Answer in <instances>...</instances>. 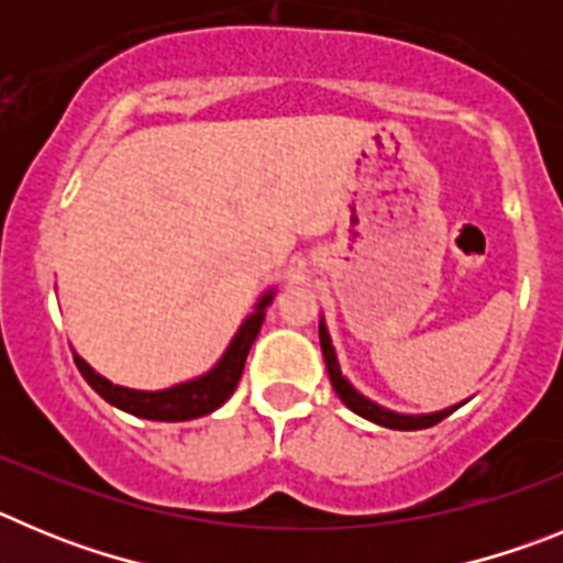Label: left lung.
I'll list each match as a JSON object with an SVG mask.
<instances>
[{
    "instance_id": "left-lung-1",
    "label": "left lung",
    "mask_w": 563,
    "mask_h": 563,
    "mask_svg": "<svg viewBox=\"0 0 563 563\" xmlns=\"http://www.w3.org/2000/svg\"><path fill=\"white\" fill-rule=\"evenodd\" d=\"M318 338H321V352H324V363H327V372H330L332 389H335V395L341 397L343 406L355 411V415H361L363 420L377 422V426H386V429H395V431H417V429H429V426H437V422L445 420L451 411H456L462 402H465V400L454 402V406H449V409L429 411V415H402V411L386 409V406H380V402H375V400H369L366 395H361V391H357L355 386L346 380V375L341 372V363H338L335 346H332V338H330V330H327L324 316H321V324H318Z\"/></svg>"
}]
</instances>
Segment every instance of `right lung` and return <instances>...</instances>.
Here are the masks:
<instances>
[{
	"label": "right lung",
	"instance_id": "1",
	"mask_svg": "<svg viewBox=\"0 0 563 563\" xmlns=\"http://www.w3.org/2000/svg\"><path fill=\"white\" fill-rule=\"evenodd\" d=\"M273 296H276V287L265 290L258 296L256 307H253L251 316L239 324L236 335L231 338L228 350L222 352V357L213 363L211 369L200 377H191V380L174 383L168 389L157 391H143V389H129V386H118V383L107 380L103 375H98L76 350L78 372L84 375V380L98 391L107 402H112L114 409L126 411V415L143 417V420H161V422H183L194 420V417L211 415L233 395L236 389L242 369H245L247 352H251L253 341H256L258 330L265 324V312L271 307Z\"/></svg>",
	"mask_w": 563,
	"mask_h": 563
}]
</instances>
